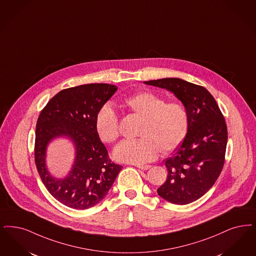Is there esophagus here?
I'll return each mask as SVG.
<instances>
[{
  "label": "esophagus",
  "mask_w": 256,
  "mask_h": 256,
  "mask_svg": "<svg viewBox=\"0 0 256 256\" xmlns=\"http://www.w3.org/2000/svg\"><path fill=\"white\" fill-rule=\"evenodd\" d=\"M136 166H137L138 168L142 170H148V168H152V166H150V164H137Z\"/></svg>",
  "instance_id": "esophagus-1"
}]
</instances>
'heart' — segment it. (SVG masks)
<instances>
[{
  "instance_id": "obj_1",
  "label": "heart",
  "mask_w": 256,
  "mask_h": 256,
  "mask_svg": "<svg viewBox=\"0 0 256 256\" xmlns=\"http://www.w3.org/2000/svg\"><path fill=\"white\" fill-rule=\"evenodd\" d=\"M124 106L142 118L136 139H126L114 150L121 162L144 164L154 160L160 152L170 150L183 141L188 128V114L180 102H166L152 92H140L126 98ZM98 136L104 143L119 137V117L110 104H106L95 117Z\"/></svg>"
}]
</instances>
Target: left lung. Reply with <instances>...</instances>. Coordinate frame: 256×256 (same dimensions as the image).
Returning <instances> with one entry per match:
<instances>
[{
	"label": "left lung",
	"mask_w": 256,
	"mask_h": 256,
	"mask_svg": "<svg viewBox=\"0 0 256 256\" xmlns=\"http://www.w3.org/2000/svg\"><path fill=\"white\" fill-rule=\"evenodd\" d=\"M172 92L188 114L183 143L164 160L168 178L157 192L177 204L194 202L214 184L225 163L228 130L214 96L204 86L179 78L144 82Z\"/></svg>",
	"instance_id": "8db88e82"
}]
</instances>
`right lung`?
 Returning a JSON list of instances; mask_svg holds the SVG:
<instances>
[{"instance_id":"obj_1","label":"right lung","mask_w":256,"mask_h":256,"mask_svg":"<svg viewBox=\"0 0 256 256\" xmlns=\"http://www.w3.org/2000/svg\"><path fill=\"white\" fill-rule=\"evenodd\" d=\"M117 90L110 84H88L58 92L40 113L35 134V164L48 192L60 203L86 210L101 202L122 166L108 157L95 128L98 110ZM66 136L74 144L76 156L72 170L58 180L45 164L47 144Z\"/></svg>"}]
</instances>
